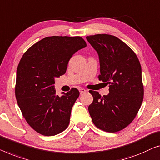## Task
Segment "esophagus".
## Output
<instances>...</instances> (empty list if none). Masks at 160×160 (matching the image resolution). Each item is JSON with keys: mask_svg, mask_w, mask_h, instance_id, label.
<instances>
[{"mask_svg": "<svg viewBox=\"0 0 160 160\" xmlns=\"http://www.w3.org/2000/svg\"><path fill=\"white\" fill-rule=\"evenodd\" d=\"M79 91H80V94L84 93H85V92H86V90L84 89V88H80V89H79Z\"/></svg>", "mask_w": 160, "mask_h": 160, "instance_id": "obj_1", "label": "esophagus"}]
</instances>
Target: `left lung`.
I'll list each match as a JSON object with an SVG mask.
<instances>
[{
	"label": "left lung",
	"mask_w": 160,
	"mask_h": 160,
	"mask_svg": "<svg viewBox=\"0 0 160 160\" xmlns=\"http://www.w3.org/2000/svg\"><path fill=\"white\" fill-rule=\"evenodd\" d=\"M86 39L99 57L98 80L109 85L107 96L89 91L93 98L90 115L99 129L118 132L132 122L143 102L141 64L134 51L115 36L97 34Z\"/></svg>",
	"instance_id": "left-lung-1"
}]
</instances>
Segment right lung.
Wrapping results in <instances>:
<instances>
[{"label": "right lung", "mask_w": 160, "mask_h": 160, "mask_svg": "<svg viewBox=\"0 0 160 160\" xmlns=\"http://www.w3.org/2000/svg\"><path fill=\"white\" fill-rule=\"evenodd\" d=\"M86 46L79 36H51L36 42L22 56L17 70L15 96L24 118L38 133L55 136L68 127L80 92L72 88L58 96L54 79L66 72L74 53Z\"/></svg>", "instance_id": "1"}]
</instances>
